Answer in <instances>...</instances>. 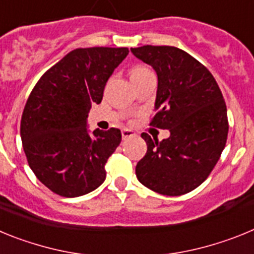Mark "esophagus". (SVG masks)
Segmentation results:
<instances>
[{
	"instance_id": "34e87169",
	"label": "esophagus",
	"mask_w": 254,
	"mask_h": 254,
	"mask_svg": "<svg viewBox=\"0 0 254 254\" xmlns=\"http://www.w3.org/2000/svg\"><path fill=\"white\" fill-rule=\"evenodd\" d=\"M132 136H134L133 131H131V129H127V128L122 129V138H123V140L132 137Z\"/></svg>"
}]
</instances>
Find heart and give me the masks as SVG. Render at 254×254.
I'll return each instance as SVG.
<instances>
[{
    "instance_id": "heart-1",
    "label": "heart",
    "mask_w": 254,
    "mask_h": 254,
    "mask_svg": "<svg viewBox=\"0 0 254 254\" xmlns=\"http://www.w3.org/2000/svg\"><path fill=\"white\" fill-rule=\"evenodd\" d=\"M146 72H150V69L147 68V67L138 64V66H134L133 68L131 69V77H137V76H141Z\"/></svg>"
}]
</instances>
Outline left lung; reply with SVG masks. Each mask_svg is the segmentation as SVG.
<instances>
[{"label":"left lung","instance_id":"8db88e82","mask_svg":"<svg viewBox=\"0 0 254 254\" xmlns=\"http://www.w3.org/2000/svg\"><path fill=\"white\" fill-rule=\"evenodd\" d=\"M131 52L158 75L156 114L150 126L170 132L163 141L141 134L147 151L136 176L160 194L188 193L210 176L225 147L229 125L223 94L210 71L187 52L169 46Z\"/></svg>","mask_w":254,"mask_h":254}]
</instances>
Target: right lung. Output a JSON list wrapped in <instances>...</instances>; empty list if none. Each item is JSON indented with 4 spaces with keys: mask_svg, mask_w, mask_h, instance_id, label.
Masks as SVG:
<instances>
[{
    "mask_svg": "<svg viewBox=\"0 0 254 254\" xmlns=\"http://www.w3.org/2000/svg\"><path fill=\"white\" fill-rule=\"evenodd\" d=\"M128 48H77L39 78L21 116L29 167L47 188L78 197L105 181V163L121 143L118 128L90 133L87 114L99 104L108 78Z\"/></svg>",
    "mask_w": 254,
    "mask_h": 254,
    "instance_id": "1",
    "label": "right lung"
}]
</instances>
